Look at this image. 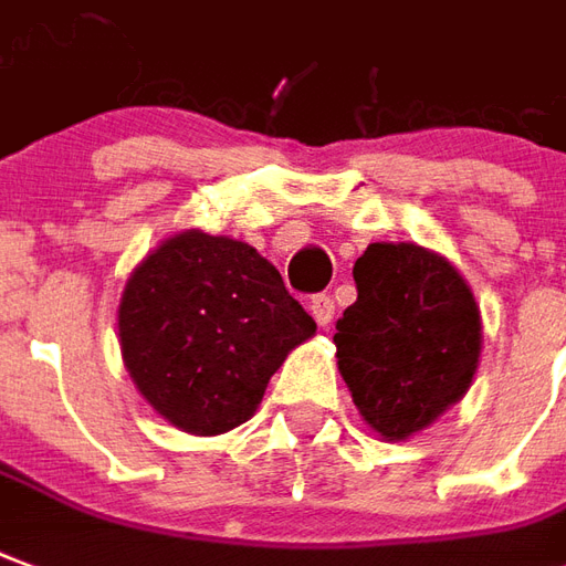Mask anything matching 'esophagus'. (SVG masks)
Segmentation results:
<instances>
[{
  "label": "esophagus",
  "mask_w": 566,
  "mask_h": 566,
  "mask_svg": "<svg viewBox=\"0 0 566 566\" xmlns=\"http://www.w3.org/2000/svg\"><path fill=\"white\" fill-rule=\"evenodd\" d=\"M308 312L315 317L321 326L333 324V317H336V303H333V296L329 294H317L312 296V305H308Z\"/></svg>",
  "instance_id": "esophagus-1"
}]
</instances>
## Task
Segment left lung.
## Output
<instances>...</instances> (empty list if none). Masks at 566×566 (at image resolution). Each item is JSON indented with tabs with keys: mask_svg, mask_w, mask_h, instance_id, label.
Wrapping results in <instances>:
<instances>
[{
	"mask_svg": "<svg viewBox=\"0 0 566 566\" xmlns=\"http://www.w3.org/2000/svg\"><path fill=\"white\" fill-rule=\"evenodd\" d=\"M357 303L336 324L338 371L363 420L401 441L438 420L471 387L480 308L441 254L371 242L354 263Z\"/></svg>",
	"mask_w": 566,
	"mask_h": 566,
	"instance_id": "obj_1",
	"label": "left lung"
}]
</instances>
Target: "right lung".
Listing matches in <instances>:
<instances>
[{
    "mask_svg": "<svg viewBox=\"0 0 566 566\" xmlns=\"http://www.w3.org/2000/svg\"><path fill=\"white\" fill-rule=\"evenodd\" d=\"M315 336L266 258L228 237L177 233L125 284L119 338L146 401L191 434H221L261 405L284 357Z\"/></svg>",
    "mask_w": 566,
    "mask_h": 566,
    "instance_id": "add662e5",
    "label": "right lung"
}]
</instances>
